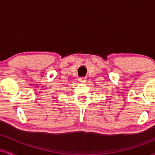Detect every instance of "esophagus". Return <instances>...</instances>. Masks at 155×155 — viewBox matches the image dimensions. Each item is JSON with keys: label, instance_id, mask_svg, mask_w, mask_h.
Wrapping results in <instances>:
<instances>
[{"label": "esophagus", "instance_id": "1", "mask_svg": "<svg viewBox=\"0 0 155 155\" xmlns=\"http://www.w3.org/2000/svg\"><path fill=\"white\" fill-rule=\"evenodd\" d=\"M85 81H86V79H85V78H84V77L79 78V82H81V83L85 82Z\"/></svg>", "mask_w": 155, "mask_h": 155}]
</instances>
